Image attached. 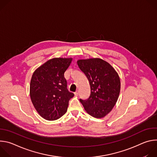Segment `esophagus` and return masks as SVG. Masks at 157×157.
<instances>
[{"label": "esophagus", "instance_id": "1", "mask_svg": "<svg viewBox=\"0 0 157 157\" xmlns=\"http://www.w3.org/2000/svg\"><path fill=\"white\" fill-rule=\"evenodd\" d=\"M78 94H79V92H78V91H76L75 93V96H78Z\"/></svg>", "mask_w": 157, "mask_h": 157}]
</instances>
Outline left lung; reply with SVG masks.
I'll use <instances>...</instances> for the list:
<instances>
[{"label":"left lung","instance_id":"8db88e82","mask_svg":"<svg viewBox=\"0 0 157 157\" xmlns=\"http://www.w3.org/2000/svg\"><path fill=\"white\" fill-rule=\"evenodd\" d=\"M77 63L91 87L89 98L79 101L89 115L102 118L113 109L118 99L121 89L119 75L113 66L100 58L80 59Z\"/></svg>","mask_w":157,"mask_h":157}]
</instances>
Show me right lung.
Instances as JSON below:
<instances>
[{"label":"right lung","instance_id":"obj_1","mask_svg":"<svg viewBox=\"0 0 157 157\" xmlns=\"http://www.w3.org/2000/svg\"><path fill=\"white\" fill-rule=\"evenodd\" d=\"M71 58H53L40 66L33 73L30 86L32 102L44 119L54 121L63 116L74 94L67 89L64 76Z\"/></svg>","mask_w":157,"mask_h":157}]
</instances>
